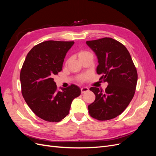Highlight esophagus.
I'll return each mask as SVG.
<instances>
[{
	"instance_id": "1",
	"label": "esophagus",
	"mask_w": 156,
	"mask_h": 156,
	"mask_svg": "<svg viewBox=\"0 0 156 156\" xmlns=\"http://www.w3.org/2000/svg\"><path fill=\"white\" fill-rule=\"evenodd\" d=\"M81 93L83 94V93H84V92H86L88 91L89 89H88V88H87V87H82V88H81Z\"/></svg>"
}]
</instances>
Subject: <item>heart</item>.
<instances>
[{"mask_svg":"<svg viewBox=\"0 0 156 156\" xmlns=\"http://www.w3.org/2000/svg\"><path fill=\"white\" fill-rule=\"evenodd\" d=\"M79 55V59H81L82 58L84 57H87V56H92V54L89 52L88 51H84V50H82L81 51H79V53L78 54ZM84 77H81V80H84Z\"/></svg>","mask_w":156,"mask_h":156,"instance_id":"obj_1","label":"heart"}]
</instances>
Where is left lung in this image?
<instances>
[{"label":"left lung","instance_id":"obj_1","mask_svg":"<svg viewBox=\"0 0 156 156\" xmlns=\"http://www.w3.org/2000/svg\"><path fill=\"white\" fill-rule=\"evenodd\" d=\"M97 56V73L108 85L105 91L90 90L96 96L88 106L89 115L98 120H108L120 115L133 99L137 83V72L126 47L111 37L87 41Z\"/></svg>","mask_w":156,"mask_h":156}]
</instances>
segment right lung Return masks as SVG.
Here are the masks:
<instances>
[{"instance_id":"add662e5","label":"right lung","mask_w":156,"mask_h":156,"mask_svg":"<svg viewBox=\"0 0 156 156\" xmlns=\"http://www.w3.org/2000/svg\"><path fill=\"white\" fill-rule=\"evenodd\" d=\"M74 41L49 40L34 46L27 54L20 73L22 95L34 114L58 122L69 114L71 104L81 89L71 84L57 90L53 76L62 69L64 59Z\"/></svg>"}]
</instances>
